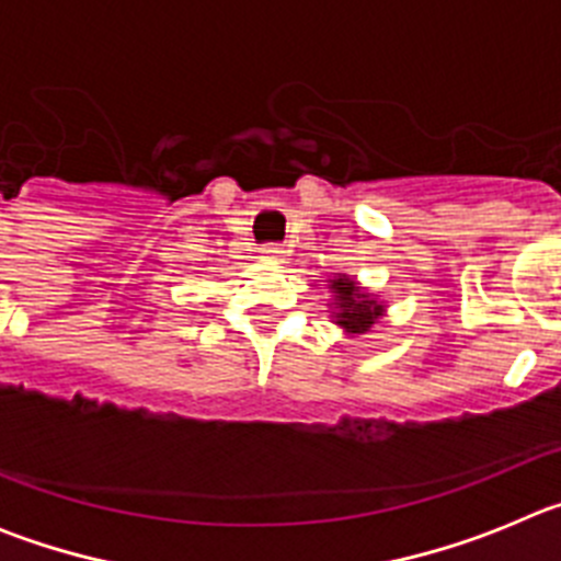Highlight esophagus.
<instances>
[{"label":"esophagus","mask_w":561,"mask_h":561,"mask_svg":"<svg viewBox=\"0 0 561 561\" xmlns=\"http://www.w3.org/2000/svg\"><path fill=\"white\" fill-rule=\"evenodd\" d=\"M261 257H264V261H275V264H280V261H286V250L280 244H264L261 247Z\"/></svg>","instance_id":"1"}]
</instances>
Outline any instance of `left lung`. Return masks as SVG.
I'll return each instance as SVG.
<instances>
[{
    "label": "left lung",
    "mask_w": 561,
    "mask_h": 561,
    "mask_svg": "<svg viewBox=\"0 0 561 561\" xmlns=\"http://www.w3.org/2000/svg\"><path fill=\"white\" fill-rule=\"evenodd\" d=\"M331 291H334V323L345 329L348 334H368L385 314V306L376 300L374 295L362 289L354 277L336 275L331 280Z\"/></svg>",
    "instance_id": "8db88e82"
}]
</instances>
